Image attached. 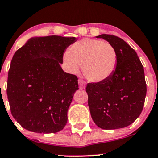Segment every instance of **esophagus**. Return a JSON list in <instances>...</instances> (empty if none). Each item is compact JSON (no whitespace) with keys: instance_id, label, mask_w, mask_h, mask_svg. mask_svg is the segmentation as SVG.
Listing matches in <instances>:
<instances>
[{"instance_id":"1","label":"esophagus","mask_w":158,"mask_h":158,"mask_svg":"<svg viewBox=\"0 0 158 158\" xmlns=\"http://www.w3.org/2000/svg\"><path fill=\"white\" fill-rule=\"evenodd\" d=\"M85 85H86V83H85V82L83 80V79H79V88H80V89H85Z\"/></svg>"}]
</instances>
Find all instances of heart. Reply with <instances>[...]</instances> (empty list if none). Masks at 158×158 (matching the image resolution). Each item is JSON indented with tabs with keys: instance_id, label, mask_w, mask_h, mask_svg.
I'll list each match as a JSON object with an SVG mask.
<instances>
[{
	"instance_id": "b5f03b06",
	"label": "heart",
	"mask_w": 158,
	"mask_h": 158,
	"mask_svg": "<svg viewBox=\"0 0 158 158\" xmlns=\"http://www.w3.org/2000/svg\"><path fill=\"white\" fill-rule=\"evenodd\" d=\"M63 60L72 73H78L79 66L91 82L105 81L114 73L118 56L112 44L95 39H82L73 44Z\"/></svg>"
}]
</instances>
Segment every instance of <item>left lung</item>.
<instances>
[{"label": "left lung", "instance_id": "obj_1", "mask_svg": "<svg viewBox=\"0 0 158 158\" xmlns=\"http://www.w3.org/2000/svg\"><path fill=\"white\" fill-rule=\"evenodd\" d=\"M117 52V66L105 81L87 84L91 116L100 128L112 130L125 128L141 114L144 105L147 85L144 67L133 49L118 36L101 34Z\"/></svg>", "mask_w": 158, "mask_h": 158}]
</instances>
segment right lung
<instances>
[{
    "instance_id": "obj_1",
    "label": "right lung",
    "mask_w": 158,
    "mask_h": 158,
    "mask_svg": "<svg viewBox=\"0 0 158 158\" xmlns=\"http://www.w3.org/2000/svg\"><path fill=\"white\" fill-rule=\"evenodd\" d=\"M76 37H32L13 56L7 95L10 111L27 130L56 133L67 122L78 78L60 66L63 52Z\"/></svg>"
}]
</instances>
